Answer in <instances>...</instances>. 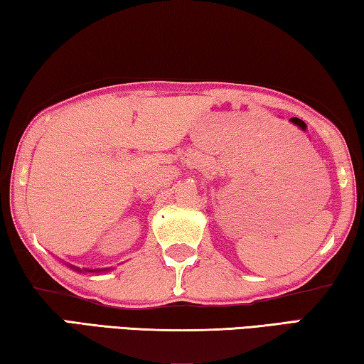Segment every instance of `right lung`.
Wrapping results in <instances>:
<instances>
[{
    "label": "right lung",
    "instance_id": "add662e5",
    "mask_svg": "<svg viewBox=\"0 0 364 364\" xmlns=\"http://www.w3.org/2000/svg\"><path fill=\"white\" fill-rule=\"evenodd\" d=\"M70 268L77 269V271H82V269H80V268H75V267H70ZM85 271H97V273H100V271H107V268H104V269H86V268H85Z\"/></svg>",
    "mask_w": 364,
    "mask_h": 364
}]
</instances>
